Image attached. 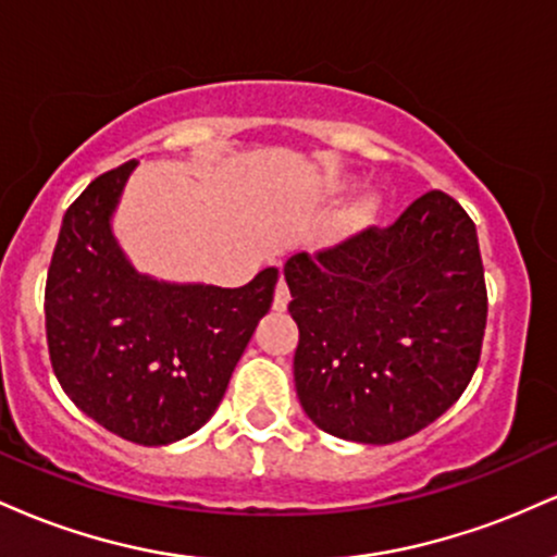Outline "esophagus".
<instances>
[{"instance_id": "1", "label": "esophagus", "mask_w": 557, "mask_h": 557, "mask_svg": "<svg viewBox=\"0 0 557 557\" xmlns=\"http://www.w3.org/2000/svg\"><path fill=\"white\" fill-rule=\"evenodd\" d=\"M287 304H290V290H287V283L280 277L277 287H274V311H285Z\"/></svg>"}]
</instances>
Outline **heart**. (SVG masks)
<instances>
[{"label": "heart", "instance_id": "heart-1", "mask_svg": "<svg viewBox=\"0 0 557 557\" xmlns=\"http://www.w3.org/2000/svg\"><path fill=\"white\" fill-rule=\"evenodd\" d=\"M376 207H380L376 196H361L359 201L345 212V227H363L374 216Z\"/></svg>", "mask_w": 557, "mask_h": 557}]
</instances>
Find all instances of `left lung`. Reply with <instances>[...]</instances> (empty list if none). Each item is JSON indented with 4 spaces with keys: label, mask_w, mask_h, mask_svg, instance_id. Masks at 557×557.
<instances>
[{
    "label": "left lung",
    "mask_w": 557,
    "mask_h": 557,
    "mask_svg": "<svg viewBox=\"0 0 557 557\" xmlns=\"http://www.w3.org/2000/svg\"><path fill=\"white\" fill-rule=\"evenodd\" d=\"M296 393L319 430L363 445L411 437L474 376L487 324L476 227L430 190L387 230L285 261Z\"/></svg>",
    "instance_id": "obj_1"
}]
</instances>
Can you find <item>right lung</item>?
<instances>
[{
	"instance_id": "right-lung-1",
	"label": "right lung",
	"mask_w": 557,
	"mask_h": 557,
	"mask_svg": "<svg viewBox=\"0 0 557 557\" xmlns=\"http://www.w3.org/2000/svg\"><path fill=\"white\" fill-rule=\"evenodd\" d=\"M136 159L104 172L62 216L47 277L57 380L96 424L138 445L201 430L270 311L277 267L243 287L168 283L138 272L112 216Z\"/></svg>"
}]
</instances>
